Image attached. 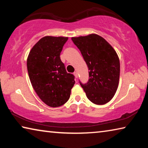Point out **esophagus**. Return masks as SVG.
I'll return each mask as SVG.
<instances>
[{
    "label": "esophagus",
    "mask_w": 148,
    "mask_h": 148,
    "mask_svg": "<svg viewBox=\"0 0 148 148\" xmlns=\"http://www.w3.org/2000/svg\"><path fill=\"white\" fill-rule=\"evenodd\" d=\"M74 76H75V77H76V78H77V77H78V74H77V72H74Z\"/></svg>",
    "instance_id": "34e87169"
}]
</instances>
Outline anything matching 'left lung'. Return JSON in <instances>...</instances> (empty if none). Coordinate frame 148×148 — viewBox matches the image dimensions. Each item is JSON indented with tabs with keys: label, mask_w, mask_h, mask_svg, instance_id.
<instances>
[{
	"label": "left lung",
	"mask_w": 148,
	"mask_h": 148,
	"mask_svg": "<svg viewBox=\"0 0 148 148\" xmlns=\"http://www.w3.org/2000/svg\"><path fill=\"white\" fill-rule=\"evenodd\" d=\"M89 70L86 84L80 85L92 103L106 104L113 98L119 85L120 62L116 51L106 40L96 34L72 37Z\"/></svg>",
	"instance_id": "1"
}]
</instances>
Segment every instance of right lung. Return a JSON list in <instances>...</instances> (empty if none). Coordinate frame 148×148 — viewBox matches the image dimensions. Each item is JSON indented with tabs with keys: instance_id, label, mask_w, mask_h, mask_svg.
Listing matches in <instances>:
<instances>
[{
	"instance_id": "add662e5",
	"label": "right lung",
	"mask_w": 148,
	"mask_h": 148,
	"mask_svg": "<svg viewBox=\"0 0 148 148\" xmlns=\"http://www.w3.org/2000/svg\"><path fill=\"white\" fill-rule=\"evenodd\" d=\"M68 37L46 36L32 47L27 60L30 81L35 92L50 107L66 103L75 84L67 73L60 54Z\"/></svg>"
}]
</instances>
